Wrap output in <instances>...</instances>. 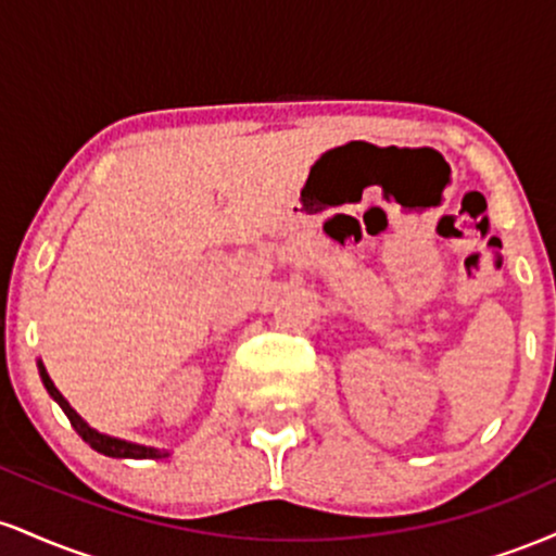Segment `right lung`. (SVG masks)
<instances>
[{
    "mask_svg": "<svg viewBox=\"0 0 556 556\" xmlns=\"http://www.w3.org/2000/svg\"><path fill=\"white\" fill-rule=\"evenodd\" d=\"M41 379H43V387H47V392L52 394L56 402H60V407L65 410V416L70 418V424H73V429L78 431L83 437V442L91 444L96 452H101V455H106V457H132V460H159V457L167 455V452H162V450H151V446L123 442V439H114V437H106V433L93 431L91 426H88L86 420H83L78 413L70 407V402L62 397L60 389L54 387V381L49 379L47 371H43V366H41Z\"/></svg>",
    "mask_w": 556,
    "mask_h": 556,
    "instance_id": "add662e5",
    "label": "right lung"
}]
</instances>
